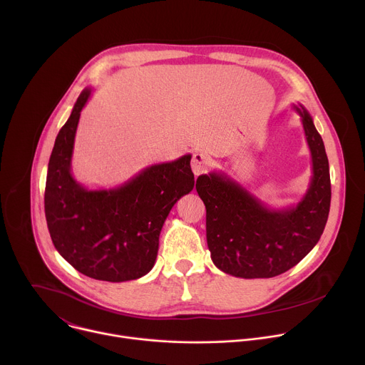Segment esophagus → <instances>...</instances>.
<instances>
[{
	"label": "esophagus",
	"instance_id": "esophagus-1",
	"mask_svg": "<svg viewBox=\"0 0 365 365\" xmlns=\"http://www.w3.org/2000/svg\"><path fill=\"white\" fill-rule=\"evenodd\" d=\"M190 166H192V170H193L195 176H197L211 166V159L207 158L205 153H195L193 158H192Z\"/></svg>",
	"mask_w": 365,
	"mask_h": 365
}]
</instances>
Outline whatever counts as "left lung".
Returning <instances> with one entry per match:
<instances>
[{
  "label": "left lung",
  "mask_w": 365,
  "mask_h": 365,
  "mask_svg": "<svg viewBox=\"0 0 365 365\" xmlns=\"http://www.w3.org/2000/svg\"><path fill=\"white\" fill-rule=\"evenodd\" d=\"M300 115L312 158V176L304 196L273 210L224 172L196 179L206 207V241L214 264L242 279H269L294 267L314 248L328 221L331 178L325 145L303 106Z\"/></svg>",
  "instance_id": "obj_1"
}]
</instances>
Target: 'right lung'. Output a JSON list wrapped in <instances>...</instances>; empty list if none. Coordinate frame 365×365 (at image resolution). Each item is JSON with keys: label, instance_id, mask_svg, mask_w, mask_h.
Here are the masks:
<instances>
[{"label": "right lung", "instance_id": "obj_1", "mask_svg": "<svg viewBox=\"0 0 365 365\" xmlns=\"http://www.w3.org/2000/svg\"><path fill=\"white\" fill-rule=\"evenodd\" d=\"M89 96L91 88L83 89L50 155L47 228L59 254L79 273L113 283L135 280L153 269L173 205L193 189L192 155L151 165L117 187H85L72 175V155Z\"/></svg>", "mask_w": 365, "mask_h": 365}]
</instances>
